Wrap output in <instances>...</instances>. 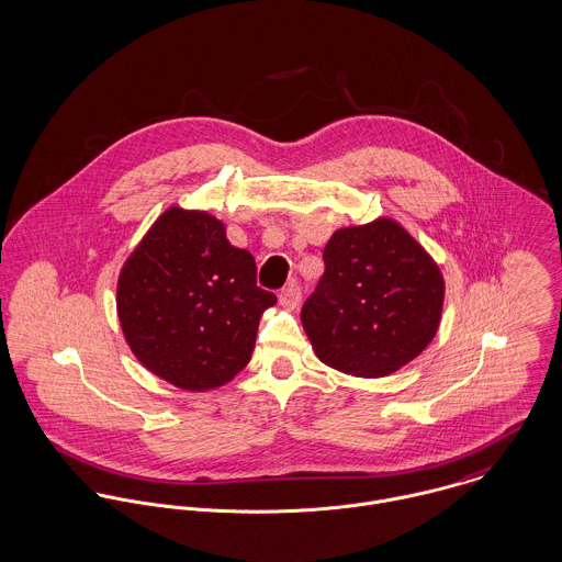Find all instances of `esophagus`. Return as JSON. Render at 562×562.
Here are the masks:
<instances>
[{"label":"esophagus","mask_w":562,"mask_h":562,"mask_svg":"<svg viewBox=\"0 0 562 562\" xmlns=\"http://www.w3.org/2000/svg\"><path fill=\"white\" fill-rule=\"evenodd\" d=\"M279 303L285 306V308H294V306L301 303V288H299V283H290L288 288H283L281 290V294H279Z\"/></svg>","instance_id":"esophagus-1"}]
</instances>
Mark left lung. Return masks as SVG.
I'll use <instances>...</instances> for the list:
<instances>
[{"label":"left lung","instance_id":"1","mask_svg":"<svg viewBox=\"0 0 562 562\" xmlns=\"http://www.w3.org/2000/svg\"><path fill=\"white\" fill-rule=\"evenodd\" d=\"M324 277L301 313L315 357L357 378H384L436 337L445 306L438 261L408 229L378 216L339 227Z\"/></svg>","mask_w":562,"mask_h":562}]
</instances>
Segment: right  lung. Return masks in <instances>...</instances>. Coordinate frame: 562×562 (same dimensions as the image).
<instances>
[{
    "label": "right lung",
    "mask_w": 562,
    "mask_h": 562,
    "mask_svg": "<svg viewBox=\"0 0 562 562\" xmlns=\"http://www.w3.org/2000/svg\"><path fill=\"white\" fill-rule=\"evenodd\" d=\"M256 274V259L227 240L221 218L167 207L117 277V319L131 352L182 391L232 382L251 360L263 311L277 305Z\"/></svg>",
    "instance_id": "add662e5"
}]
</instances>
